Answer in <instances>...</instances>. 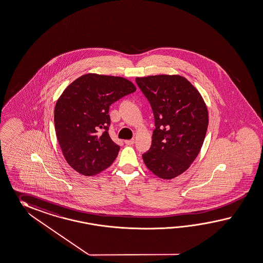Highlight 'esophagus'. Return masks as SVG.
I'll use <instances>...</instances> for the list:
<instances>
[{"label": "esophagus", "instance_id": "1", "mask_svg": "<svg viewBox=\"0 0 263 263\" xmlns=\"http://www.w3.org/2000/svg\"><path fill=\"white\" fill-rule=\"evenodd\" d=\"M124 142H125L126 145H132V144H134L135 140L134 139H132V140H126Z\"/></svg>", "mask_w": 263, "mask_h": 263}]
</instances>
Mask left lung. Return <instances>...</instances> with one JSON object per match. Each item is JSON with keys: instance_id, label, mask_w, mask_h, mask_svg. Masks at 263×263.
I'll use <instances>...</instances> for the list:
<instances>
[{"instance_id": "obj_1", "label": "left lung", "mask_w": 263, "mask_h": 263, "mask_svg": "<svg viewBox=\"0 0 263 263\" xmlns=\"http://www.w3.org/2000/svg\"><path fill=\"white\" fill-rule=\"evenodd\" d=\"M153 110L152 144L142 159L160 179L185 172L199 155L208 127V111L199 91L179 75L137 78Z\"/></svg>"}]
</instances>
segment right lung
<instances>
[{"instance_id": "add662e5", "label": "right lung", "mask_w": 263, "mask_h": 263, "mask_svg": "<svg viewBox=\"0 0 263 263\" xmlns=\"http://www.w3.org/2000/svg\"><path fill=\"white\" fill-rule=\"evenodd\" d=\"M136 91L122 77L85 74L69 84L54 111L56 136L67 163L84 176L110 166L120 151L111 140L109 106Z\"/></svg>"}]
</instances>
